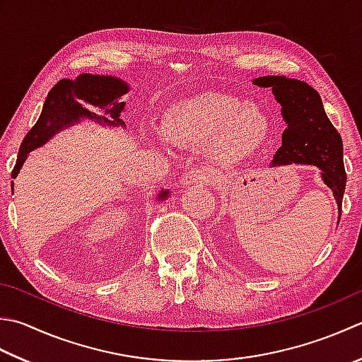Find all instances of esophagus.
Masks as SVG:
<instances>
[{
  "mask_svg": "<svg viewBox=\"0 0 362 362\" xmlns=\"http://www.w3.org/2000/svg\"><path fill=\"white\" fill-rule=\"evenodd\" d=\"M209 182H210V177L205 173H202L201 169H188V171L179 179V185L187 187V185H193V183H209Z\"/></svg>",
  "mask_w": 362,
  "mask_h": 362,
  "instance_id": "esophagus-1",
  "label": "esophagus"
}]
</instances>
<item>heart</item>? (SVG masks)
Segmentation results:
<instances>
[{
    "label": "heart",
    "instance_id": "b5f03b06",
    "mask_svg": "<svg viewBox=\"0 0 362 362\" xmlns=\"http://www.w3.org/2000/svg\"><path fill=\"white\" fill-rule=\"evenodd\" d=\"M270 119L257 103L223 92H201L174 103L163 116L160 136L173 144H210L219 165H233L265 143Z\"/></svg>",
    "mask_w": 362,
    "mask_h": 362
}]
</instances>
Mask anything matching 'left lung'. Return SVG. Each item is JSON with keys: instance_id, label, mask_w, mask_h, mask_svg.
Returning <instances> with one entry per match:
<instances>
[{"instance_id": "obj_1", "label": "left lung", "mask_w": 362, "mask_h": 362, "mask_svg": "<svg viewBox=\"0 0 362 362\" xmlns=\"http://www.w3.org/2000/svg\"><path fill=\"white\" fill-rule=\"evenodd\" d=\"M252 84L272 89L287 124L270 166L308 165L320 169L322 182L332 191L341 219L346 183L344 146L341 134L325 112L318 92L308 83L282 75L259 76Z\"/></svg>"}]
</instances>
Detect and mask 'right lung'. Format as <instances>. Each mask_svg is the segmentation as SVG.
I'll use <instances>...</instances> for the list:
<instances>
[{
	"mask_svg": "<svg viewBox=\"0 0 362 362\" xmlns=\"http://www.w3.org/2000/svg\"><path fill=\"white\" fill-rule=\"evenodd\" d=\"M130 90L129 83L112 75L81 74L75 80H61L48 92L37 122L28 132L20 146L18 158L12 171V179L18 175L28 153L47 144L62 130L89 120L103 127H122L120 119L125 110L122 97ZM13 194V182H12ZM171 196L169 189H160L155 202H163Z\"/></svg>",
	"mask_w": 362,
	"mask_h": 362,
	"instance_id": "add662e5",
	"label": "right lung"
}]
</instances>
